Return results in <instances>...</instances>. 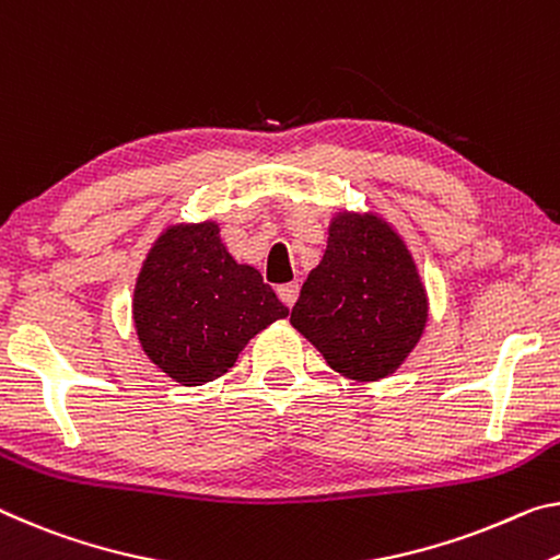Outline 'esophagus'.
I'll return each mask as SVG.
<instances>
[{
    "instance_id": "1",
    "label": "esophagus",
    "mask_w": 560,
    "mask_h": 560,
    "mask_svg": "<svg viewBox=\"0 0 560 560\" xmlns=\"http://www.w3.org/2000/svg\"><path fill=\"white\" fill-rule=\"evenodd\" d=\"M277 294H279V299L283 301V306H294L296 304V299H299V283L296 281H291V283H281V287L277 289Z\"/></svg>"
}]
</instances>
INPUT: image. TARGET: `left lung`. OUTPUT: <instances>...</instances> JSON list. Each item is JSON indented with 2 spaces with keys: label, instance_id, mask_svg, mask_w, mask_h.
Returning <instances> with one entry per match:
<instances>
[{
  "label": "left lung",
  "instance_id": "1",
  "mask_svg": "<svg viewBox=\"0 0 560 560\" xmlns=\"http://www.w3.org/2000/svg\"><path fill=\"white\" fill-rule=\"evenodd\" d=\"M425 316L429 301L401 236L378 217L349 211L328 226L324 259L291 308V324L328 366L357 381L394 374Z\"/></svg>",
  "mask_w": 560,
  "mask_h": 560
}]
</instances>
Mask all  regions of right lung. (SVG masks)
Instances as JSON below:
<instances>
[{
  "label": "right lung",
  "instance_id": "add662e5",
  "mask_svg": "<svg viewBox=\"0 0 560 560\" xmlns=\"http://www.w3.org/2000/svg\"><path fill=\"white\" fill-rule=\"evenodd\" d=\"M287 316L261 273L226 252L214 221L168 226L135 289L141 349L184 386L226 374L248 339Z\"/></svg>",
  "mask_w": 560,
  "mask_h": 560
}]
</instances>
